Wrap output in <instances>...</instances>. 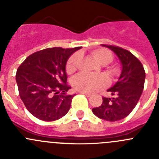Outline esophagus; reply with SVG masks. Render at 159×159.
Segmentation results:
<instances>
[{
  "instance_id": "34e87169",
  "label": "esophagus",
  "mask_w": 159,
  "mask_h": 159,
  "mask_svg": "<svg viewBox=\"0 0 159 159\" xmlns=\"http://www.w3.org/2000/svg\"><path fill=\"white\" fill-rule=\"evenodd\" d=\"M80 93H82V94H84V95H85V96L88 97V98H90V97L92 96L91 93H88V92H83V91H81Z\"/></svg>"
}]
</instances>
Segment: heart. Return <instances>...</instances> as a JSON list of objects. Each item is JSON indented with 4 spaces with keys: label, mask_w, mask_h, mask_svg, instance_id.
Segmentation results:
<instances>
[{
    "label": "heart",
    "mask_w": 159,
    "mask_h": 159,
    "mask_svg": "<svg viewBox=\"0 0 159 159\" xmlns=\"http://www.w3.org/2000/svg\"><path fill=\"white\" fill-rule=\"evenodd\" d=\"M91 56L93 59L101 65H108L113 60V55L108 50L97 49L91 51ZM78 55L71 56L66 65V72L68 74H72L76 69ZM72 86L77 90L83 92H95L108 86V79L104 75H90L80 74L72 80Z\"/></svg>",
    "instance_id": "heart-1"
}]
</instances>
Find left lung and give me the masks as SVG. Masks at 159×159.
Instances as JSON below:
<instances>
[{
    "mask_svg": "<svg viewBox=\"0 0 159 159\" xmlns=\"http://www.w3.org/2000/svg\"><path fill=\"white\" fill-rule=\"evenodd\" d=\"M109 48L118 56L122 71L119 80L107 91L114 98H103V102L92 109L93 114L104 120L115 122L130 114L143 90L145 72L143 65L131 52L119 47L101 44Z\"/></svg>",
    "mask_w": 159,
    "mask_h": 159,
    "instance_id": "obj_1",
    "label": "left lung"
}]
</instances>
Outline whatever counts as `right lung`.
<instances>
[{"label": "right lung", "mask_w": 159, "mask_h": 159, "mask_svg": "<svg viewBox=\"0 0 159 159\" xmlns=\"http://www.w3.org/2000/svg\"><path fill=\"white\" fill-rule=\"evenodd\" d=\"M81 47L51 48L30 54L16 72L19 96L25 108L37 119L57 120L67 114L75 94L67 82L66 63Z\"/></svg>", "instance_id": "obj_1"}]
</instances>
